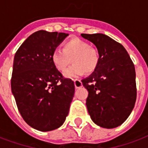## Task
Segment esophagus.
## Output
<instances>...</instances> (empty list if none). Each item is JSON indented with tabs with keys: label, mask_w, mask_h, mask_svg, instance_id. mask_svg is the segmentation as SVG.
Returning <instances> with one entry per match:
<instances>
[{
	"label": "esophagus",
	"mask_w": 148,
	"mask_h": 148,
	"mask_svg": "<svg viewBox=\"0 0 148 148\" xmlns=\"http://www.w3.org/2000/svg\"><path fill=\"white\" fill-rule=\"evenodd\" d=\"M74 86H75V88H80V87H82V82L78 79H74Z\"/></svg>",
	"instance_id": "1"
}]
</instances>
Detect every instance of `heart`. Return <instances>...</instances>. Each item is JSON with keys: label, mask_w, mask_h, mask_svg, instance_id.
<instances>
[{"label": "heart", "mask_w": 148, "mask_h": 148, "mask_svg": "<svg viewBox=\"0 0 148 148\" xmlns=\"http://www.w3.org/2000/svg\"><path fill=\"white\" fill-rule=\"evenodd\" d=\"M52 62L55 68L63 72L70 64L73 65L66 69L63 75L66 78L82 76L84 73H92L99 64V56L95 48L80 38H74L66 42L63 49H55L52 53Z\"/></svg>", "instance_id": "obj_1"}]
</instances>
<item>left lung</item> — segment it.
<instances>
[{
	"instance_id": "8db88e82",
	"label": "left lung",
	"mask_w": 148,
	"mask_h": 148,
	"mask_svg": "<svg viewBox=\"0 0 148 148\" xmlns=\"http://www.w3.org/2000/svg\"><path fill=\"white\" fill-rule=\"evenodd\" d=\"M81 36L96 45L99 60L88 77L82 80L88 92V112L95 124L106 129L121 125L132 112L136 99L134 64L121 44L103 34Z\"/></svg>"
}]
</instances>
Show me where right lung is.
Wrapping results in <instances>:
<instances>
[{
  "instance_id": "1",
  "label": "right lung",
  "mask_w": 148,
  "mask_h": 148,
  "mask_svg": "<svg viewBox=\"0 0 148 148\" xmlns=\"http://www.w3.org/2000/svg\"><path fill=\"white\" fill-rule=\"evenodd\" d=\"M68 34L39 30L25 40L13 62L11 87L23 119L41 132L60 128L68 115L74 84L63 78L52 53Z\"/></svg>"
}]
</instances>
